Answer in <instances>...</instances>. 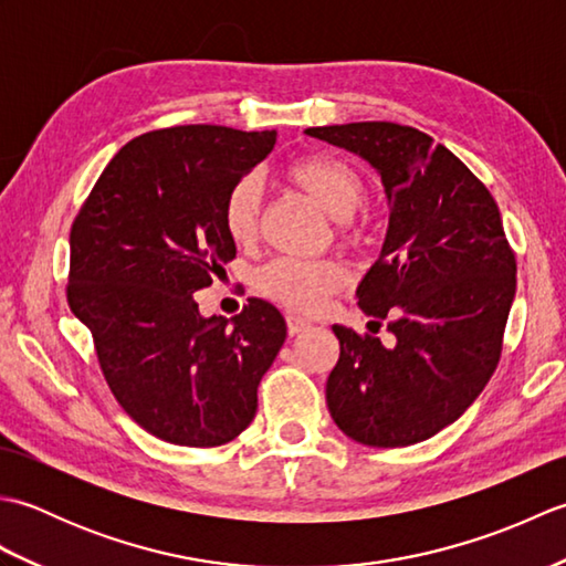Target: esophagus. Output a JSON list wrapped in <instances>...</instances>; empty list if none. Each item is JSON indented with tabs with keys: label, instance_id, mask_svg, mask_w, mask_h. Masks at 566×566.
<instances>
[{
	"label": "esophagus",
	"instance_id": "obj_1",
	"mask_svg": "<svg viewBox=\"0 0 566 566\" xmlns=\"http://www.w3.org/2000/svg\"><path fill=\"white\" fill-rule=\"evenodd\" d=\"M308 328H311V323L306 318L294 316V314L286 316V331H290V335H298V333H304Z\"/></svg>",
	"mask_w": 566,
	"mask_h": 566
}]
</instances>
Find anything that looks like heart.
Instances as JSON below:
<instances>
[{
  "label": "heart",
  "instance_id": "1",
  "mask_svg": "<svg viewBox=\"0 0 566 566\" xmlns=\"http://www.w3.org/2000/svg\"><path fill=\"white\" fill-rule=\"evenodd\" d=\"M286 179L314 199L335 221L353 219L367 197L365 179L355 167L331 153L302 155L286 165ZM262 189L255 177L240 179L223 201V228L238 245H250L260 228ZM345 282L340 264L331 260L280 258L258 274V292L296 314H318L326 298Z\"/></svg>",
  "mask_w": 566,
  "mask_h": 566
}]
</instances>
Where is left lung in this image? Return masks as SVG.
Instances as JSON below:
<instances>
[{
    "instance_id": "obj_1",
    "label": "left lung",
    "mask_w": 566,
    "mask_h": 566,
    "mask_svg": "<svg viewBox=\"0 0 566 566\" xmlns=\"http://www.w3.org/2000/svg\"><path fill=\"white\" fill-rule=\"evenodd\" d=\"M381 177L389 228L357 304L387 318L394 345L333 326L328 411L347 438L406 448L454 423L494 375L515 296V255L494 197L418 128L359 122L306 128Z\"/></svg>"
}]
</instances>
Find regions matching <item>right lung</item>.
Here are the masks:
<instances>
[{
  "label": "right lung",
  "mask_w": 566,
  "mask_h": 566,
  "mask_svg": "<svg viewBox=\"0 0 566 566\" xmlns=\"http://www.w3.org/2000/svg\"><path fill=\"white\" fill-rule=\"evenodd\" d=\"M274 143L276 130H150L114 155L72 223V314L92 331L116 401L165 442L238 438L286 338L282 314L262 298L228 323L203 318L191 296L235 258L223 201Z\"/></svg>",
  "instance_id": "1"
}]
</instances>
